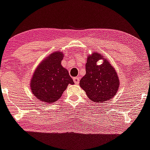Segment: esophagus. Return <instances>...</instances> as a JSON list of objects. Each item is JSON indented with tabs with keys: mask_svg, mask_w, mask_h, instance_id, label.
Listing matches in <instances>:
<instances>
[{
	"mask_svg": "<svg viewBox=\"0 0 150 150\" xmlns=\"http://www.w3.org/2000/svg\"><path fill=\"white\" fill-rule=\"evenodd\" d=\"M79 81H80V77H76L74 78V82H75V84H78Z\"/></svg>",
	"mask_w": 150,
	"mask_h": 150,
	"instance_id": "obj_1",
	"label": "esophagus"
}]
</instances>
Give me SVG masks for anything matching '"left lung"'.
I'll return each mask as SVG.
<instances>
[{
    "label": "left lung",
    "instance_id": "8db88e82",
    "mask_svg": "<svg viewBox=\"0 0 150 150\" xmlns=\"http://www.w3.org/2000/svg\"><path fill=\"white\" fill-rule=\"evenodd\" d=\"M103 59L104 63L97 65L96 62ZM86 75L81 79L80 85L90 100L103 103L116 95L120 80L115 68L100 54L95 52L87 57Z\"/></svg>",
    "mask_w": 150,
    "mask_h": 150
}]
</instances>
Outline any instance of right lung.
Returning a JSON list of instances; mask_svg holds the SVG:
<instances>
[{
  "instance_id": "right-lung-1",
  "label": "right lung",
  "mask_w": 150,
  "mask_h": 150,
  "mask_svg": "<svg viewBox=\"0 0 150 150\" xmlns=\"http://www.w3.org/2000/svg\"><path fill=\"white\" fill-rule=\"evenodd\" d=\"M63 57L61 52L51 54L34 72L30 87L33 95L41 101H57L68 84H74L68 70L61 66Z\"/></svg>"
}]
</instances>
